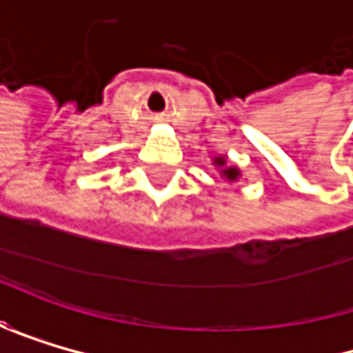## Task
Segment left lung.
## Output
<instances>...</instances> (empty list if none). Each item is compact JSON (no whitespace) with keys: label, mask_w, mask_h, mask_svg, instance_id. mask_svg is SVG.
Listing matches in <instances>:
<instances>
[{"label":"left lung","mask_w":353,"mask_h":353,"mask_svg":"<svg viewBox=\"0 0 353 353\" xmlns=\"http://www.w3.org/2000/svg\"><path fill=\"white\" fill-rule=\"evenodd\" d=\"M212 165L218 169V173H220V178H222V180H226V182H239V178H241V169L235 167V165H230V163L226 161V157H214V159H212Z\"/></svg>","instance_id":"left-lung-1"}]
</instances>
